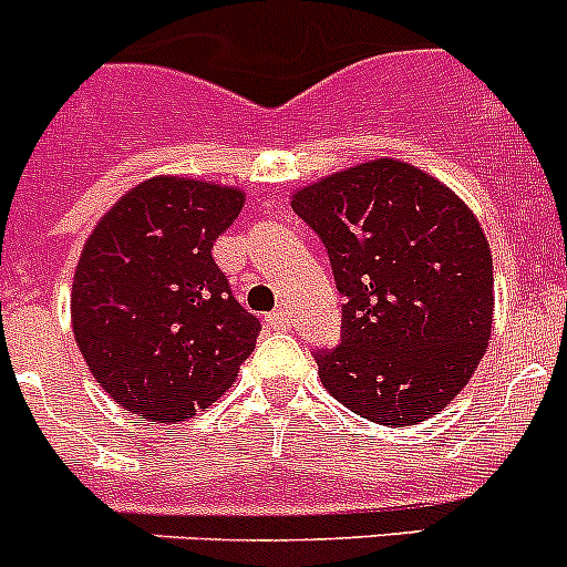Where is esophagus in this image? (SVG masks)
Returning a JSON list of instances; mask_svg holds the SVG:
<instances>
[{
	"mask_svg": "<svg viewBox=\"0 0 567 567\" xmlns=\"http://www.w3.org/2000/svg\"><path fill=\"white\" fill-rule=\"evenodd\" d=\"M266 323H268V329H274V331H285V329H290V318H288V312H285V310H274V312H268Z\"/></svg>",
	"mask_w": 567,
	"mask_h": 567,
	"instance_id": "obj_1",
	"label": "esophagus"
}]
</instances>
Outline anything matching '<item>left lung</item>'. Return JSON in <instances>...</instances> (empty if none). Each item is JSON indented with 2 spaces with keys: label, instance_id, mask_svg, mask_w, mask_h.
Listing matches in <instances>:
<instances>
[{
  "label": "left lung",
  "instance_id": "left-lung-1",
  "mask_svg": "<svg viewBox=\"0 0 567 567\" xmlns=\"http://www.w3.org/2000/svg\"><path fill=\"white\" fill-rule=\"evenodd\" d=\"M329 251L342 340L318 375L353 414L390 427L439 414L477 370L494 323V260L453 188L375 158L290 197Z\"/></svg>",
  "mask_w": 567,
  "mask_h": 567
}]
</instances>
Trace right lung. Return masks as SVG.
<instances>
[{"instance_id": "add662e5", "label": "right lung", "mask_w": 567, "mask_h": 567, "mask_svg": "<svg viewBox=\"0 0 567 567\" xmlns=\"http://www.w3.org/2000/svg\"><path fill=\"white\" fill-rule=\"evenodd\" d=\"M244 199L236 186L158 175L123 194L84 244L73 337L93 379L142 420L208 409L255 351L260 320L210 255Z\"/></svg>"}]
</instances>
